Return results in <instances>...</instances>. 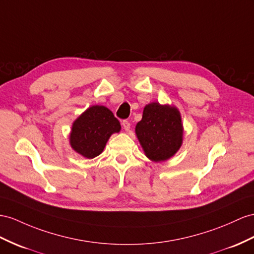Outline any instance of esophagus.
<instances>
[{"instance_id":"1","label":"esophagus","mask_w":254,"mask_h":254,"mask_svg":"<svg viewBox=\"0 0 254 254\" xmlns=\"http://www.w3.org/2000/svg\"><path fill=\"white\" fill-rule=\"evenodd\" d=\"M129 126H131V125H129V122L127 120H123L122 121V127H123V128L126 129L127 132L129 131Z\"/></svg>"}]
</instances>
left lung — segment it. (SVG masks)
I'll use <instances>...</instances> for the list:
<instances>
[{"label": "left lung", "mask_w": 254, "mask_h": 254, "mask_svg": "<svg viewBox=\"0 0 254 254\" xmlns=\"http://www.w3.org/2000/svg\"><path fill=\"white\" fill-rule=\"evenodd\" d=\"M136 135L147 157L161 162L178 151L184 128L177 108L151 103L144 108L142 118L135 127Z\"/></svg>", "instance_id": "8db88e82"}]
</instances>
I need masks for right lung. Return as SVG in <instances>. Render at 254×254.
Wrapping results in <instances>:
<instances>
[{"label":"right lung","mask_w":254,"mask_h":254,"mask_svg":"<svg viewBox=\"0 0 254 254\" xmlns=\"http://www.w3.org/2000/svg\"><path fill=\"white\" fill-rule=\"evenodd\" d=\"M119 120L105 106L88 108L71 127L70 146L87 159H93L104 150L110 135L119 132Z\"/></svg>","instance_id":"obj_1"}]
</instances>
